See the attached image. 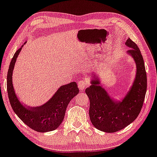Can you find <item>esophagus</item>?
<instances>
[{
    "instance_id": "34e87169",
    "label": "esophagus",
    "mask_w": 157,
    "mask_h": 157,
    "mask_svg": "<svg viewBox=\"0 0 157 157\" xmlns=\"http://www.w3.org/2000/svg\"><path fill=\"white\" fill-rule=\"evenodd\" d=\"M88 86V83L86 80H80L78 82V88L80 90H84L85 88Z\"/></svg>"
}]
</instances>
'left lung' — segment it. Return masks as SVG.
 Segmentation results:
<instances>
[{
    "label": "left lung",
    "mask_w": 157,
    "mask_h": 157,
    "mask_svg": "<svg viewBox=\"0 0 157 157\" xmlns=\"http://www.w3.org/2000/svg\"><path fill=\"white\" fill-rule=\"evenodd\" d=\"M128 51L136 64V75L130 91L122 101L111 98L95 74L91 85L85 89L90 99L89 115L96 129L106 132H115L132 123L140 114L147 88V77L144 61L138 45L131 39L127 40Z\"/></svg>",
    "instance_id": "1"
}]
</instances>
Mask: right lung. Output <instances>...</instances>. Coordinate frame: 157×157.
I'll return each instance as SVG.
<instances>
[{
  "mask_svg": "<svg viewBox=\"0 0 157 157\" xmlns=\"http://www.w3.org/2000/svg\"><path fill=\"white\" fill-rule=\"evenodd\" d=\"M21 47L13 55L8 71L7 91L10 104L19 118L31 129L40 132L53 131L61 124L67 107L70 101L78 94L79 88L77 83L72 82L61 86L52 98L42 106L29 107L21 104L12 84L13 67Z\"/></svg>",
  "mask_w": 157,
  "mask_h": 157,
  "instance_id": "right-lung-1",
  "label": "right lung"
}]
</instances>
